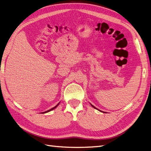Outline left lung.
Returning a JSON list of instances; mask_svg holds the SVG:
<instances>
[{
  "mask_svg": "<svg viewBox=\"0 0 151 151\" xmlns=\"http://www.w3.org/2000/svg\"><path fill=\"white\" fill-rule=\"evenodd\" d=\"M91 106H93V108H96V109H97V108H96V107H94V106H93V105H92V104H91Z\"/></svg>",
  "mask_w": 151,
  "mask_h": 151,
  "instance_id": "left-lung-1",
  "label": "left lung"
}]
</instances>
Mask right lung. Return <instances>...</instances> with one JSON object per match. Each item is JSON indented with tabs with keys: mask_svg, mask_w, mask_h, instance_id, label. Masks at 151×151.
Here are the masks:
<instances>
[{
	"mask_svg": "<svg viewBox=\"0 0 151 151\" xmlns=\"http://www.w3.org/2000/svg\"><path fill=\"white\" fill-rule=\"evenodd\" d=\"M58 104H59V103H58V104L57 105H56V106H55V107H53V108H51V109H49V110H48V111H45V112H43L42 113H47V112H49L50 111H51V110H53V109H55V108H56V107H57V106H58Z\"/></svg>",
	"mask_w": 151,
	"mask_h": 151,
	"instance_id": "add662e5",
	"label": "right lung"
}]
</instances>
